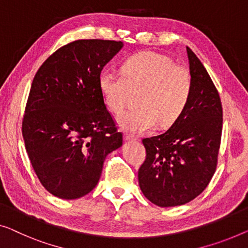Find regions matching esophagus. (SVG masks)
Here are the masks:
<instances>
[{
	"label": "esophagus",
	"mask_w": 248,
	"mask_h": 248,
	"mask_svg": "<svg viewBox=\"0 0 248 248\" xmlns=\"http://www.w3.org/2000/svg\"><path fill=\"white\" fill-rule=\"evenodd\" d=\"M137 138L134 136V135H130V134H124V141H134V140H136Z\"/></svg>",
	"instance_id": "34e87169"
}]
</instances>
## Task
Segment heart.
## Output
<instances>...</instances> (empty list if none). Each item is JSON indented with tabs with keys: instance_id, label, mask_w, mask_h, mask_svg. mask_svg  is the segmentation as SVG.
Segmentation results:
<instances>
[{
	"instance_id": "b5f03b06",
	"label": "heart",
	"mask_w": 248,
	"mask_h": 248,
	"mask_svg": "<svg viewBox=\"0 0 248 248\" xmlns=\"http://www.w3.org/2000/svg\"><path fill=\"white\" fill-rule=\"evenodd\" d=\"M121 72L103 70L99 89L106 106L118 113L138 92V107L118 117L121 129L145 132L159 124L170 127L186 110L193 92L190 72L175 64L167 55L145 51L131 55L121 64Z\"/></svg>"
}]
</instances>
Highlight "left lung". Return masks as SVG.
I'll return each mask as SVG.
<instances>
[{
    "mask_svg": "<svg viewBox=\"0 0 248 248\" xmlns=\"http://www.w3.org/2000/svg\"><path fill=\"white\" fill-rule=\"evenodd\" d=\"M186 50L193 79L187 108L167 131L142 140L147 156L138 171L139 186L159 207L187 204L201 195L215 173L220 146L218 91L201 60Z\"/></svg>",
    "mask_w": 248,
    "mask_h": 248,
    "instance_id": "obj_1",
    "label": "left lung"
}]
</instances>
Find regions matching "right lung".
<instances>
[{"label":"right lung","instance_id":"1","mask_svg":"<svg viewBox=\"0 0 248 248\" xmlns=\"http://www.w3.org/2000/svg\"><path fill=\"white\" fill-rule=\"evenodd\" d=\"M124 43L78 40L50 55L32 81L22 123L25 149L42 186L77 199L100 179L103 161L123 146L99 89V76Z\"/></svg>","mask_w":248,"mask_h":248}]
</instances>
